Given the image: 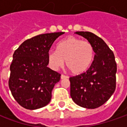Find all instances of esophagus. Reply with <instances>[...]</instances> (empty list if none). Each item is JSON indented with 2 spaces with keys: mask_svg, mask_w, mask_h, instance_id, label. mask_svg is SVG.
<instances>
[{
  "mask_svg": "<svg viewBox=\"0 0 127 127\" xmlns=\"http://www.w3.org/2000/svg\"><path fill=\"white\" fill-rule=\"evenodd\" d=\"M61 79H64V78H68V76H65V75H61Z\"/></svg>",
  "mask_w": 127,
  "mask_h": 127,
  "instance_id": "34e87169",
  "label": "esophagus"
}]
</instances>
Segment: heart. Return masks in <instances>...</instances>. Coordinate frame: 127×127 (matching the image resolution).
<instances>
[{"label":"heart","instance_id":"1","mask_svg":"<svg viewBox=\"0 0 127 127\" xmlns=\"http://www.w3.org/2000/svg\"><path fill=\"white\" fill-rule=\"evenodd\" d=\"M94 58V49L88 41L71 36L62 39L56 46V51L47 54L49 66L56 71L64 64L73 74H81L87 71Z\"/></svg>","mask_w":127,"mask_h":127}]
</instances>
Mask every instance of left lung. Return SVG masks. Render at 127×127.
<instances>
[{
	"label": "left lung",
	"instance_id": "left-lung-1",
	"mask_svg": "<svg viewBox=\"0 0 127 127\" xmlns=\"http://www.w3.org/2000/svg\"><path fill=\"white\" fill-rule=\"evenodd\" d=\"M93 46L95 56L87 71L69 78L71 97L87 109L99 107L110 99L116 88L117 64L113 51L100 37L90 32H76Z\"/></svg>",
	"mask_w": 127,
	"mask_h": 127
}]
</instances>
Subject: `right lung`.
Masks as SVG:
<instances>
[{
    "mask_svg": "<svg viewBox=\"0 0 127 127\" xmlns=\"http://www.w3.org/2000/svg\"><path fill=\"white\" fill-rule=\"evenodd\" d=\"M64 32L39 34L27 39L15 51L10 67L9 88L19 105L37 110L48 105L61 74L47 67V54Z\"/></svg>",
    "mask_w": 127,
    "mask_h": 127,
    "instance_id": "obj_1",
    "label": "right lung"
}]
</instances>
